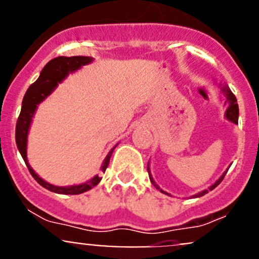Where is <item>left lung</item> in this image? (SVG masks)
Segmentation results:
<instances>
[{
    "label": "left lung",
    "mask_w": 259,
    "mask_h": 259,
    "mask_svg": "<svg viewBox=\"0 0 259 259\" xmlns=\"http://www.w3.org/2000/svg\"><path fill=\"white\" fill-rule=\"evenodd\" d=\"M227 94H228V101H229V108H228V111H227V118H228L229 120L233 121V123L237 124V123H239V121H237V119H239V106H237V103H236V97H235V95H234V94H231V92L229 91V89L227 90ZM147 171H148V175H150V180H151V183H152L153 185L156 186V189L160 190V189H159V186L157 185L156 183H154L153 179H152V177H151L150 168H148V165H147ZM227 171H228V170H227ZM227 171H225V173L223 174L222 177L219 178V179L217 180L215 183L213 184V185L209 187V189H208V190H204V191L200 192V194L195 195L194 197H201V196H203V195L208 194V191H212L213 189H215V187L218 186L219 184L222 183L223 179H224V177H225V174H227ZM160 191H162V190H160ZM162 192H163V194H165V195H169V194H167V192H164V191H162Z\"/></svg>",
    "instance_id": "1"
}]
</instances>
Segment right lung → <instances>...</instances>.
I'll return each instance as SVG.
<instances>
[{
  "mask_svg": "<svg viewBox=\"0 0 259 259\" xmlns=\"http://www.w3.org/2000/svg\"><path fill=\"white\" fill-rule=\"evenodd\" d=\"M92 61L91 57L88 56H73V57H57L53 58L44 67L42 72H41L40 76L34 84L29 86L28 91H26L24 99H23L22 103V111H20L19 117H18L17 125H16V142L17 147L19 150L20 154H22L23 159L25 160V164L28 167L29 171L32 175L35 180L40 184L41 186L45 189L50 190V191L56 192V194H63V195H79L82 192L89 191L94 186H96L97 184L101 181V178L99 175H96L95 178H92L88 183L81 184V185H75V186H67V187H61V186H53L51 184L46 183V181L38 178V175L32 170L30 165H29L28 159H26V138H28V132L29 126H30L32 115H34L35 109L38 103L42 101L45 97L49 96L51 94L53 89L57 86L59 81H62L65 78V75H68V73H72L74 70L79 69L81 65H85L90 63ZM115 147H113L111 152L107 154L105 162H103L102 170L105 171L107 167L109 164V159H111L112 152Z\"/></svg>",
  "mask_w": 259,
  "mask_h": 259,
  "instance_id": "obj_1",
  "label": "right lung"
}]
</instances>
